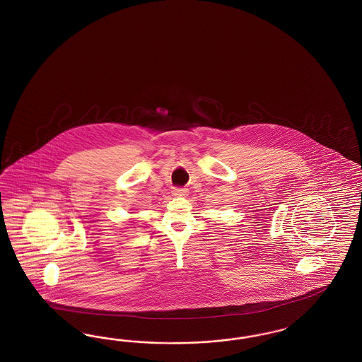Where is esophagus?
<instances>
[{
  "instance_id": "esophagus-1",
  "label": "esophagus",
  "mask_w": 362,
  "mask_h": 362,
  "mask_svg": "<svg viewBox=\"0 0 362 362\" xmlns=\"http://www.w3.org/2000/svg\"><path fill=\"white\" fill-rule=\"evenodd\" d=\"M187 188H174L173 195L176 197V198H183V197L187 195Z\"/></svg>"
}]
</instances>
